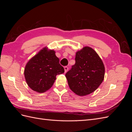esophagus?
Instances as JSON below:
<instances>
[{
  "mask_svg": "<svg viewBox=\"0 0 132 132\" xmlns=\"http://www.w3.org/2000/svg\"><path fill=\"white\" fill-rule=\"evenodd\" d=\"M64 72H65V73H67L68 70V67L65 66V67H64Z\"/></svg>",
  "mask_w": 132,
  "mask_h": 132,
  "instance_id": "obj_1",
  "label": "esophagus"
}]
</instances>
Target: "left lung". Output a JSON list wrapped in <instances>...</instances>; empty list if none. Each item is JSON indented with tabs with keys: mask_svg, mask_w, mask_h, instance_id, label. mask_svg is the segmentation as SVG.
Returning <instances> with one entry per match:
<instances>
[{
	"mask_svg": "<svg viewBox=\"0 0 132 132\" xmlns=\"http://www.w3.org/2000/svg\"><path fill=\"white\" fill-rule=\"evenodd\" d=\"M75 64L65 74L71 90L83 96L93 93L102 82L105 66L92 48L85 46L77 52Z\"/></svg>",
	"mask_w": 132,
	"mask_h": 132,
	"instance_id": "1",
	"label": "left lung"
}]
</instances>
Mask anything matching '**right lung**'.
<instances>
[{"label":"right lung","mask_w":132,"mask_h":132,"mask_svg":"<svg viewBox=\"0 0 132 132\" xmlns=\"http://www.w3.org/2000/svg\"><path fill=\"white\" fill-rule=\"evenodd\" d=\"M55 53L54 50L45 47L26 63L25 78L32 90L38 93H45L53 86L57 75L64 72Z\"/></svg>","instance_id":"obj_1"}]
</instances>
